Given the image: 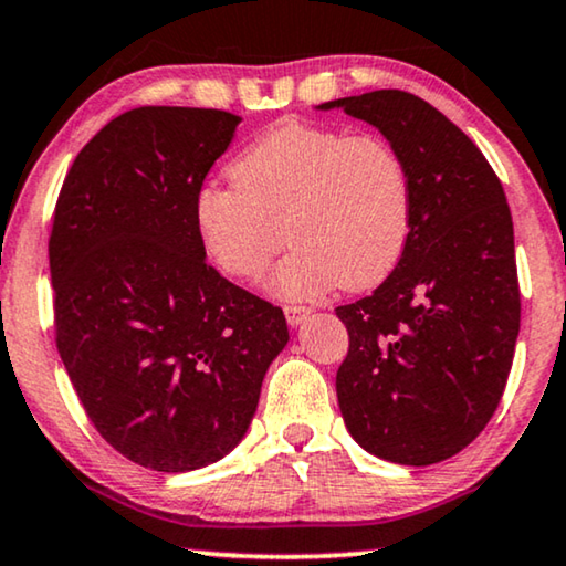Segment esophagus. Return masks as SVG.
I'll list each match as a JSON object with an SVG mask.
<instances>
[{"instance_id": "esophagus-1", "label": "esophagus", "mask_w": 566, "mask_h": 566, "mask_svg": "<svg viewBox=\"0 0 566 566\" xmlns=\"http://www.w3.org/2000/svg\"><path fill=\"white\" fill-rule=\"evenodd\" d=\"M285 322L291 326H298L306 322V316H311V308L308 306H285Z\"/></svg>"}]
</instances>
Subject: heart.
Wrapping results in <instances>:
<instances>
[{
  "label": "heart",
  "mask_w": 566,
  "mask_h": 566,
  "mask_svg": "<svg viewBox=\"0 0 566 566\" xmlns=\"http://www.w3.org/2000/svg\"><path fill=\"white\" fill-rule=\"evenodd\" d=\"M229 181L193 199L203 250L224 275L258 281L293 240L270 281L283 298L373 289L411 237V174L380 135L281 122L229 163Z\"/></svg>",
  "instance_id": "obj_1"
}]
</instances>
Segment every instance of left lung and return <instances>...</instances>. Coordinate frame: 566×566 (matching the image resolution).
Returning <instances> with one entry per match:
<instances>
[{
    "instance_id": "1",
    "label": "left lung",
    "mask_w": 566,
    "mask_h": 566,
    "mask_svg": "<svg viewBox=\"0 0 566 566\" xmlns=\"http://www.w3.org/2000/svg\"><path fill=\"white\" fill-rule=\"evenodd\" d=\"M370 122L403 155L411 237L392 273L337 316L349 352L337 398L359 447L396 464L444 462L501 403L521 326L513 219L480 147L419 96L380 88L318 106Z\"/></svg>"
}]
</instances>
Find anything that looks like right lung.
I'll list each match as a JSON object with an SVG mask.
<instances>
[{"label": "right lung", "instance_id": "obj_1", "mask_svg": "<svg viewBox=\"0 0 566 566\" xmlns=\"http://www.w3.org/2000/svg\"><path fill=\"white\" fill-rule=\"evenodd\" d=\"M237 114L137 106L76 155L48 242L55 344L96 431L155 472L222 460L289 344L283 308L211 268L193 199Z\"/></svg>", "mask_w": 566, "mask_h": 566}]
</instances>
